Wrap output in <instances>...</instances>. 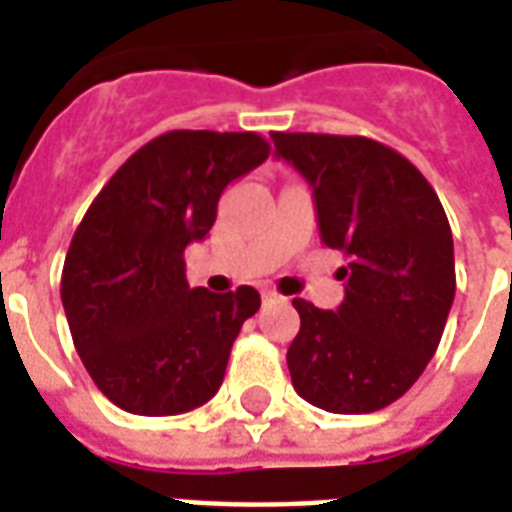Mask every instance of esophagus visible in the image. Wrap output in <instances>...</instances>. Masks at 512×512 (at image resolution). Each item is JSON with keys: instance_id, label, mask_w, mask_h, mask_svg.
Masks as SVG:
<instances>
[{"instance_id": "esophagus-1", "label": "esophagus", "mask_w": 512, "mask_h": 512, "mask_svg": "<svg viewBox=\"0 0 512 512\" xmlns=\"http://www.w3.org/2000/svg\"><path fill=\"white\" fill-rule=\"evenodd\" d=\"M274 299H279V293H277V290H271V288L263 290V301H274Z\"/></svg>"}]
</instances>
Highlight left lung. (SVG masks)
I'll list each match as a JSON object with an SVG mask.
<instances>
[{
	"label": "left lung",
	"mask_w": 512,
	"mask_h": 512,
	"mask_svg": "<svg viewBox=\"0 0 512 512\" xmlns=\"http://www.w3.org/2000/svg\"><path fill=\"white\" fill-rule=\"evenodd\" d=\"M307 178L321 241L343 249L345 299L318 310L293 299V386L332 414H370L403 397L439 348L455 296L447 213L406 156L367 136L271 134Z\"/></svg>",
	"instance_id": "obj_1"
}]
</instances>
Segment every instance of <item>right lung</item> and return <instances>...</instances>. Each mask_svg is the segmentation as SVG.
<instances>
[{
	"label": "right lung",
	"instance_id": "obj_1",
	"mask_svg": "<svg viewBox=\"0 0 512 512\" xmlns=\"http://www.w3.org/2000/svg\"><path fill=\"white\" fill-rule=\"evenodd\" d=\"M268 153L255 131H167L117 169L76 227L62 307L87 373L123 411L169 417L219 392L260 293L189 288L183 252L208 235L227 183Z\"/></svg>",
	"mask_w": 512,
	"mask_h": 512
}]
</instances>
